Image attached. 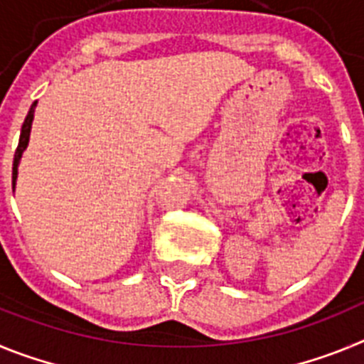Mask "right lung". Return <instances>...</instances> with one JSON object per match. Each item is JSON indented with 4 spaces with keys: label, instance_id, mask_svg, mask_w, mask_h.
Returning a JSON list of instances; mask_svg holds the SVG:
<instances>
[{
    "label": "right lung",
    "instance_id": "add662e5",
    "mask_svg": "<svg viewBox=\"0 0 364 364\" xmlns=\"http://www.w3.org/2000/svg\"><path fill=\"white\" fill-rule=\"evenodd\" d=\"M36 104L38 102H34V104L31 105L27 118H25L23 125H21V134H19L18 149H16L14 164H12V189L16 188V180H18V167H19V162H21V154H23V151L27 149L28 146V138H31V127H32V120H34V109H36Z\"/></svg>",
    "mask_w": 364,
    "mask_h": 364
}]
</instances>
